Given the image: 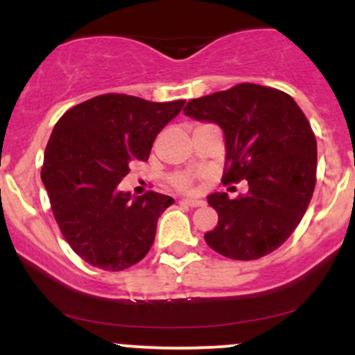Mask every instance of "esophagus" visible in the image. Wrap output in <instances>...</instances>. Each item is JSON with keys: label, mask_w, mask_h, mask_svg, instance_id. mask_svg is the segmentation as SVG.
<instances>
[{"label": "esophagus", "mask_w": 355, "mask_h": 355, "mask_svg": "<svg viewBox=\"0 0 355 355\" xmlns=\"http://www.w3.org/2000/svg\"><path fill=\"white\" fill-rule=\"evenodd\" d=\"M182 202L189 207H202L205 203L203 200H198V198H183Z\"/></svg>", "instance_id": "34e87169"}]
</instances>
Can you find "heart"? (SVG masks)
Instances as JSON below:
<instances>
[{"mask_svg":"<svg viewBox=\"0 0 355 355\" xmlns=\"http://www.w3.org/2000/svg\"><path fill=\"white\" fill-rule=\"evenodd\" d=\"M172 182H173V185L180 190L190 189V185H191V178L187 177V175H175Z\"/></svg>","mask_w":355,"mask_h":355,"instance_id":"1","label":"heart"}]
</instances>
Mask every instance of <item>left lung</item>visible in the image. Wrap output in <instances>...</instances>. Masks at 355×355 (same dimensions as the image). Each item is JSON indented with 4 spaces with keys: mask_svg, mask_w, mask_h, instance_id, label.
Listing matches in <instances>:
<instances>
[{
    "mask_svg": "<svg viewBox=\"0 0 355 355\" xmlns=\"http://www.w3.org/2000/svg\"><path fill=\"white\" fill-rule=\"evenodd\" d=\"M183 112L222 128V182L248 183L235 200L220 191L207 197L218 223L205 242L234 260L274 252L297 229L315 187L317 141L302 110L280 89L242 83L190 100Z\"/></svg>",
    "mask_w": 355,
    "mask_h": 355,
    "instance_id": "8db88e82",
    "label": "left lung"
}]
</instances>
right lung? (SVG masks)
Returning <instances> with one entry per match:
<instances>
[{
  "label": "right lung",
  "instance_id": "right-lung-1",
  "mask_svg": "<svg viewBox=\"0 0 355 355\" xmlns=\"http://www.w3.org/2000/svg\"><path fill=\"white\" fill-rule=\"evenodd\" d=\"M185 101L155 103L100 95L68 110L44 150L42 182L64 240L101 270H125L148 254L168 195L135 197L118 185L130 165L148 160L162 128Z\"/></svg>",
  "mask_w": 355,
  "mask_h": 355
}]
</instances>
